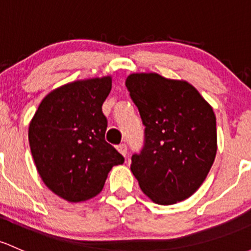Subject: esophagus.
<instances>
[{"instance_id": "esophagus-1", "label": "esophagus", "mask_w": 251, "mask_h": 251, "mask_svg": "<svg viewBox=\"0 0 251 251\" xmlns=\"http://www.w3.org/2000/svg\"><path fill=\"white\" fill-rule=\"evenodd\" d=\"M117 150L123 156H126V154H127V146L126 144H120V146L117 147Z\"/></svg>"}]
</instances>
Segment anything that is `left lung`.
I'll use <instances>...</instances> for the list:
<instances>
[{"instance_id":"8db88e82","label":"left lung","mask_w":251,"mask_h":251,"mask_svg":"<svg viewBox=\"0 0 251 251\" xmlns=\"http://www.w3.org/2000/svg\"><path fill=\"white\" fill-rule=\"evenodd\" d=\"M125 85L146 126L144 148L131 165L139 188L161 205L189 199L207 178L218 149L212 105L186 80L157 73H132Z\"/></svg>"}]
</instances>
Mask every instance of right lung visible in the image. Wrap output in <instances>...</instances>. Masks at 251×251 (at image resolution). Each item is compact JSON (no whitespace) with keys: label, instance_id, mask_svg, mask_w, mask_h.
<instances>
[{"label":"right lung","instance_id":"add662e5","mask_svg":"<svg viewBox=\"0 0 251 251\" xmlns=\"http://www.w3.org/2000/svg\"><path fill=\"white\" fill-rule=\"evenodd\" d=\"M112 75L81 79L54 89L42 100L28 125L31 154L42 180L68 202L99 195L123 155L104 139L102 104Z\"/></svg>","mask_w":251,"mask_h":251}]
</instances>
